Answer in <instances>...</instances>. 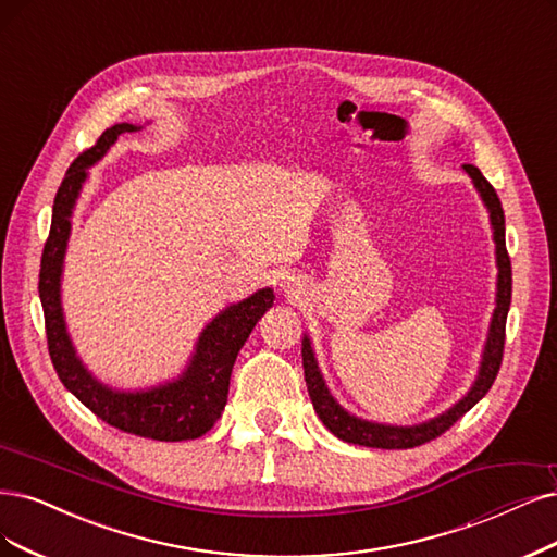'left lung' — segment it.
Instances as JSON below:
<instances>
[{
  "instance_id": "left-lung-1",
  "label": "left lung",
  "mask_w": 557,
  "mask_h": 557,
  "mask_svg": "<svg viewBox=\"0 0 557 557\" xmlns=\"http://www.w3.org/2000/svg\"><path fill=\"white\" fill-rule=\"evenodd\" d=\"M466 174L475 183V188L488 209L491 226H493V240H496V263H498V292H496V310H493L491 325H488V337L484 344V354L480 362V374L468 389V395L445 410L443 416L426 420L422 424L413 426H393V424H379V422H367L362 418H356L344 410L335 397L331 395V389L325 387V381L319 372V364L312 351V342L310 337H302V369H305V383H307V393H310V399L314 404L317 416L321 422L333 431L337 438L344 443H354V445H364V447H381V449H408V447H418L429 441L438 438L441 434L461 420L468 410L475 406L496 381L500 372V362H503V351H505V323H507V312H509V302H511V261L507 255V245H505V213L500 199L493 190V185L482 176V172L475 168V164H463Z\"/></svg>"
}]
</instances>
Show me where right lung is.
<instances>
[{"mask_svg": "<svg viewBox=\"0 0 557 557\" xmlns=\"http://www.w3.org/2000/svg\"><path fill=\"white\" fill-rule=\"evenodd\" d=\"M133 131H139V126L116 123V126L108 128L91 149L73 160L57 190L50 236L44 247V257H40L38 273V296L46 314L48 351L59 381L102 422L141 438L168 443L190 441L203 436L222 416L236 356L257 321L265 314L268 307H273L275 296L273 289H261L222 310L203 327L185 372L164 385L123 393V389L102 385L82 364L69 337L64 312H61V271H64L71 236V215L82 183L87 181V170L108 153L121 133Z\"/></svg>", "mask_w": 557, "mask_h": 557, "instance_id": "1", "label": "right lung"}]
</instances>
